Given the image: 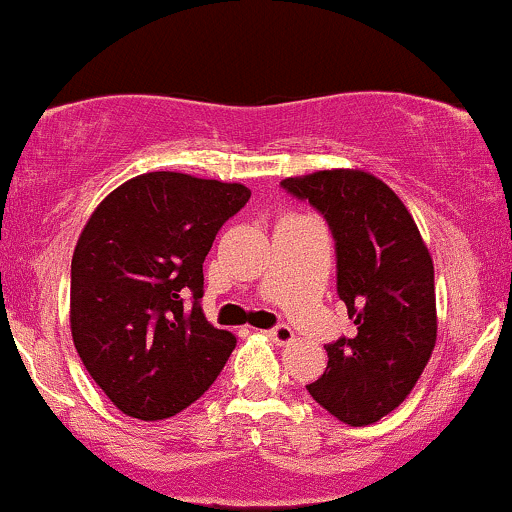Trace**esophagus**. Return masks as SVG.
I'll use <instances>...</instances> for the list:
<instances>
[{
    "mask_svg": "<svg viewBox=\"0 0 512 512\" xmlns=\"http://www.w3.org/2000/svg\"><path fill=\"white\" fill-rule=\"evenodd\" d=\"M267 334L274 339L276 344H289V342H293V330H291L289 325H284V322L274 325L272 330H267Z\"/></svg>",
    "mask_w": 512,
    "mask_h": 512,
    "instance_id": "34e87169",
    "label": "esophagus"
}]
</instances>
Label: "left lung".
<instances>
[{
    "mask_svg": "<svg viewBox=\"0 0 512 512\" xmlns=\"http://www.w3.org/2000/svg\"><path fill=\"white\" fill-rule=\"evenodd\" d=\"M281 187L330 226L337 293L356 325L354 337L325 344V373L305 387L344 424H375L404 402L436 346L431 255L407 207L373 175L320 170Z\"/></svg>",
    "mask_w": 512,
    "mask_h": 512,
    "instance_id": "8db88e82",
    "label": "left lung"
}]
</instances>
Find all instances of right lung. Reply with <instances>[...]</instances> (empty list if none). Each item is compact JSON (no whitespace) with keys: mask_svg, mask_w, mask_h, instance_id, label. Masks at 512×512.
<instances>
[{"mask_svg":"<svg viewBox=\"0 0 512 512\" xmlns=\"http://www.w3.org/2000/svg\"><path fill=\"white\" fill-rule=\"evenodd\" d=\"M238 182L146 173L98 204L72 257L76 354L117 409L175 416L219 378L236 337L204 317V257L248 204Z\"/></svg>","mask_w":512,"mask_h":512,"instance_id":"right-lung-1","label":"right lung"}]
</instances>
